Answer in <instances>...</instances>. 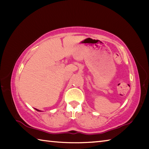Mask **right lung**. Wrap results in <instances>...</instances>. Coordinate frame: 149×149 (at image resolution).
Returning a JSON list of instances; mask_svg holds the SVG:
<instances>
[{"label": "right lung", "mask_w": 149, "mask_h": 149, "mask_svg": "<svg viewBox=\"0 0 149 149\" xmlns=\"http://www.w3.org/2000/svg\"><path fill=\"white\" fill-rule=\"evenodd\" d=\"M35 109L37 111H39V112H41V111H40V110H38V109H36V108H35Z\"/></svg>", "instance_id": "1"}]
</instances>
